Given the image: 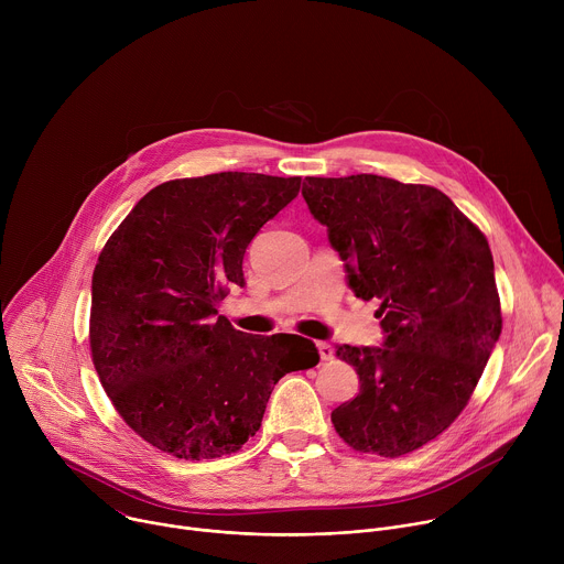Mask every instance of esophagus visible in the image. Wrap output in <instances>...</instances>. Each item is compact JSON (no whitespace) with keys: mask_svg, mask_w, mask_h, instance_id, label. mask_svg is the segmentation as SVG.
<instances>
[{"mask_svg":"<svg viewBox=\"0 0 564 564\" xmlns=\"http://www.w3.org/2000/svg\"><path fill=\"white\" fill-rule=\"evenodd\" d=\"M316 348H318V355H321V359H324V361H333L335 359V348L330 344L318 341Z\"/></svg>","mask_w":564,"mask_h":564,"instance_id":"34e87169","label":"esophagus"}]
</instances>
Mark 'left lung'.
<instances>
[{
    "label": "left lung",
    "mask_w": 564,
    "mask_h": 564,
    "mask_svg": "<svg viewBox=\"0 0 564 564\" xmlns=\"http://www.w3.org/2000/svg\"><path fill=\"white\" fill-rule=\"evenodd\" d=\"M303 198L386 333L383 348H337L361 388L335 431L359 453H413L464 411L502 333L489 240L431 185L307 176Z\"/></svg>",
    "instance_id": "8db88e82"
}]
</instances>
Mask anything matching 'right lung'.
Listing matches in <instances>:
<instances>
[{"mask_svg": "<svg viewBox=\"0 0 564 564\" xmlns=\"http://www.w3.org/2000/svg\"><path fill=\"white\" fill-rule=\"evenodd\" d=\"M301 178L220 172L144 194L102 248L91 281L89 344L118 415L178 459L236 453L261 429L276 381L318 364L299 335H246L218 303L243 285L259 229Z\"/></svg>", "mask_w": 564, "mask_h": 564, "instance_id": "add662e5", "label": "right lung"}]
</instances>
